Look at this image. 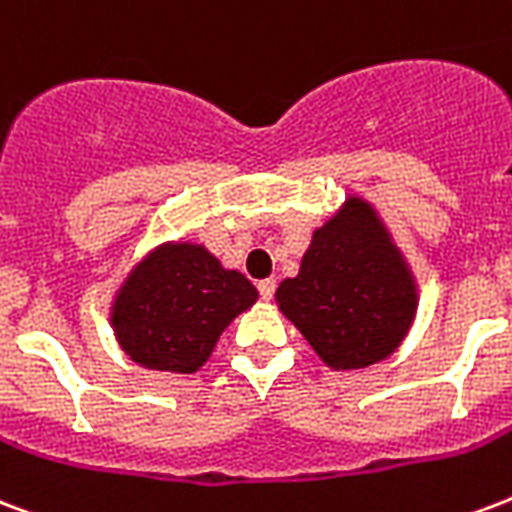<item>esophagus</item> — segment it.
I'll use <instances>...</instances> for the list:
<instances>
[{"instance_id": "obj_1", "label": "esophagus", "mask_w": 512, "mask_h": 512, "mask_svg": "<svg viewBox=\"0 0 512 512\" xmlns=\"http://www.w3.org/2000/svg\"><path fill=\"white\" fill-rule=\"evenodd\" d=\"M257 290H260V298L271 300L273 290H276V282H273V279H263V282L257 284Z\"/></svg>"}]
</instances>
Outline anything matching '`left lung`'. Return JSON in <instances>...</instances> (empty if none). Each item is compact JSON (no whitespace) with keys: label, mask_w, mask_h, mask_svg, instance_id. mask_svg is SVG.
<instances>
[{"label":"left lung","mask_w":512,"mask_h":512,"mask_svg":"<svg viewBox=\"0 0 512 512\" xmlns=\"http://www.w3.org/2000/svg\"><path fill=\"white\" fill-rule=\"evenodd\" d=\"M276 306L330 370L389 360L419 311V284L373 206L349 195L314 230L298 276L276 287Z\"/></svg>","instance_id":"1"}]
</instances>
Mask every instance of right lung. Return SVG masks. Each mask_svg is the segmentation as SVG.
<instances>
[{"label":"right lung","instance_id":"add662e5","mask_svg":"<svg viewBox=\"0 0 512 512\" xmlns=\"http://www.w3.org/2000/svg\"><path fill=\"white\" fill-rule=\"evenodd\" d=\"M257 298L247 276L225 268L204 244L163 241L117 284L109 325L139 368L190 376Z\"/></svg>","mask_w":512,"mask_h":512}]
</instances>
